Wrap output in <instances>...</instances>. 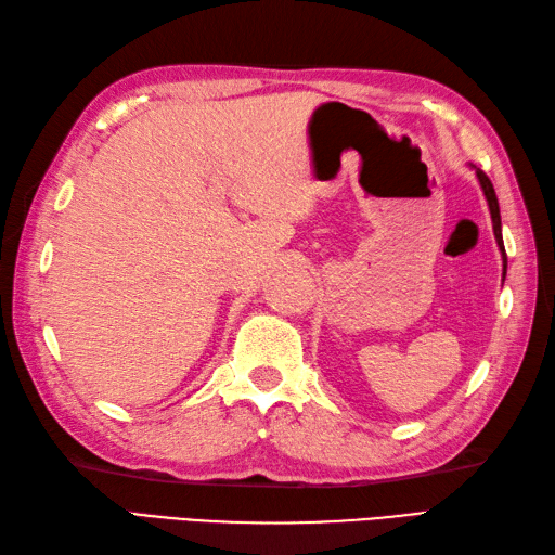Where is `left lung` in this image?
<instances>
[{
    "label": "left lung",
    "mask_w": 555,
    "mask_h": 555,
    "mask_svg": "<svg viewBox=\"0 0 555 555\" xmlns=\"http://www.w3.org/2000/svg\"><path fill=\"white\" fill-rule=\"evenodd\" d=\"M470 167H473V165H470ZM473 169H476V176H478V181H480V188H482V193H485V199H488V205H490L494 237H496V245H499V249H502L504 275H506V249H504V237H502V216H499V202H496L494 185H492V181L488 179V173H485L482 169H478V167H473Z\"/></svg>",
    "instance_id": "left-lung-1"
}]
</instances>
